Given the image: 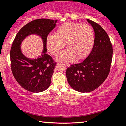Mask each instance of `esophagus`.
Segmentation results:
<instances>
[{"label":"esophagus","mask_w":126,"mask_h":126,"mask_svg":"<svg viewBox=\"0 0 126 126\" xmlns=\"http://www.w3.org/2000/svg\"><path fill=\"white\" fill-rule=\"evenodd\" d=\"M66 65L67 67H69L70 66V64H68V63H66Z\"/></svg>","instance_id":"34e87169"}]
</instances>
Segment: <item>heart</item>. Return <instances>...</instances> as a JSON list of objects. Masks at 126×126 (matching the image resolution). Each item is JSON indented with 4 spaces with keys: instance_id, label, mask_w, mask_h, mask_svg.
<instances>
[{
    "instance_id": "heart-1",
    "label": "heart",
    "mask_w": 126,
    "mask_h": 126,
    "mask_svg": "<svg viewBox=\"0 0 126 126\" xmlns=\"http://www.w3.org/2000/svg\"><path fill=\"white\" fill-rule=\"evenodd\" d=\"M95 41L93 28L90 25L79 23H66L56 30L55 35H49L46 38V47L51 55L57 56L64 48L58 60L71 62L75 59L83 60L91 51Z\"/></svg>"
}]
</instances>
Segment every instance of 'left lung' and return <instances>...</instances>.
Masks as SVG:
<instances>
[{"instance_id": "left-lung-1", "label": "left lung", "mask_w": 126, "mask_h": 126, "mask_svg": "<svg viewBox=\"0 0 126 126\" xmlns=\"http://www.w3.org/2000/svg\"><path fill=\"white\" fill-rule=\"evenodd\" d=\"M95 32V41L88 56L79 64L67 68L69 85L76 91L88 92L98 88L104 82L110 69L113 47L107 33L100 25L87 19Z\"/></svg>"}]
</instances>
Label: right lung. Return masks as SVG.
Segmentation results:
<instances>
[{
    "mask_svg": "<svg viewBox=\"0 0 126 126\" xmlns=\"http://www.w3.org/2000/svg\"><path fill=\"white\" fill-rule=\"evenodd\" d=\"M56 22L46 18L32 21L21 28L13 42L10 54L13 75L17 82L28 91L42 92L50 85L56 63L47 53L46 38L56 27ZM32 34L40 36L44 45L42 54L34 60L25 57L20 49L22 41Z\"/></svg>",
    "mask_w": 126,
    "mask_h": 126,
    "instance_id": "obj_1",
    "label": "right lung"
}]
</instances>
